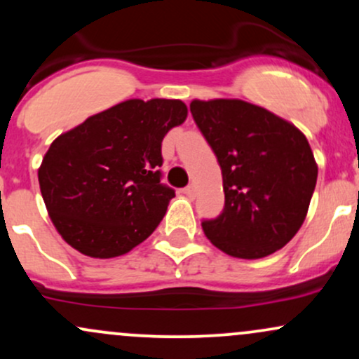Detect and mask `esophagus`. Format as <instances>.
I'll list each match as a JSON object with an SVG mask.
<instances>
[{
  "label": "esophagus",
  "mask_w": 359,
  "mask_h": 359,
  "mask_svg": "<svg viewBox=\"0 0 359 359\" xmlns=\"http://www.w3.org/2000/svg\"><path fill=\"white\" fill-rule=\"evenodd\" d=\"M184 194L187 197H194L196 196V187H194V185H187V187L184 189Z\"/></svg>",
  "instance_id": "34e87169"
}]
</instances>
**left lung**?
Here are the masks:
<instances>
[{"instance_id":"8db88e82","label":"left lung","mask_w":359,"mask_h":359,"mask_svg":"<svg viewBox=\"0 0 359 359\" xmlns=\"http://www.w3.org/2000/svg\"><path fill=\"white\" fill-rule=\"evenodd\" d=\"M191 113L222 174L224 209L203 229L236 258H263L283 248L302 226L317 165L302 131L241 100L192 101Z\"/></svg>"}]
</instances>
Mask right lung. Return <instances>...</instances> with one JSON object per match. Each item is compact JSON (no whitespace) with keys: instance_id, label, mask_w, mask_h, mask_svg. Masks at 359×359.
<instances>
[{"instance_id":"add662e5","label":"right lung","mask_w":359,"mask_h":359,"mask_svg":"<svg viewBox=\"0 0 359 359\" xmlns=\"http://www.w3.org/2000/svg\"><path fill=\"white\" fill-rule=\"evenodd\" d=\"M187 118L179 100H130L53 140L39 168L48 216L72 248L125 255L163 219L175 191L162 184V140Z\"/></svg>"}]
</instances>
